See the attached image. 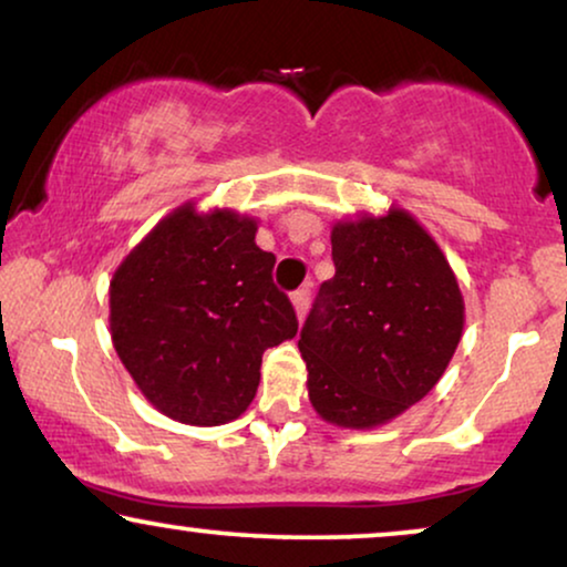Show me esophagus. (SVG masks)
<instances>
[{"mask_svg": "<svg viewBox=\"0 0 567 567\" xmlns=\"http://www.w3.org/2000/svg\"><path fill=\"white\" fill-rule=\"evenodd\" d=\"M309 293H312V291H309V284H307V286H301L299 291H293V293H291L293 309H297V317H299V320H301V317L307 315V309H309Z\"/></svg>", "mask_w": 567, "mask_h": 567, "instance_id": "1", "label": "esophagus"}]
</instances>
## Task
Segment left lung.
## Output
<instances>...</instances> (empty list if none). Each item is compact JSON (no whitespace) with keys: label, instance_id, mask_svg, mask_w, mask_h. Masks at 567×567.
Instances as JSON below:
<instances>
[{"label":"left lung","instance_id":"left-lung-1","mask_svg":"<svg viewBox=\"0 0 567 567\" xmlns=\"http://www.w3.org/2000/svg\"><path fill=\"white\" fill-rule=\"evenodd\" d=\"M336 276L301 328L309 402L324 423L369 431L429 394L462 340L456 276L405 208L336 221Z\"/></svg>","mask_w":567,"mask_h":567}]
</instances>
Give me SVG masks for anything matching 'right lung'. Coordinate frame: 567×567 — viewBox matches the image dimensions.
Here are the masks:
<instances>
[{
	"label": "right lung",
	"mask_w": 567,
	"mask_h": 567,
	"mask_svg": "<svg viewBox=\"0 0 567 567\" xmlns=\"http://www.w3.org/2000/svg\"><path fill=\"white\" fill-rule=\"evenodd\" d=\"M258 221L231 208L177 206L111 281V338L138 390L188 425L239 417L260 384L262 353L299 322L274 284Z\"/></svg>",
	"instance_id": "add662e5"
}]
</instances>
